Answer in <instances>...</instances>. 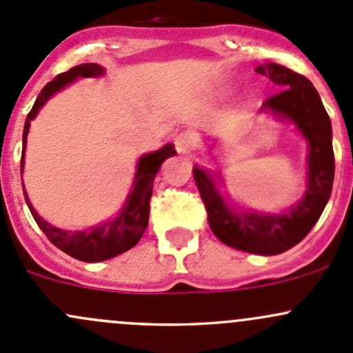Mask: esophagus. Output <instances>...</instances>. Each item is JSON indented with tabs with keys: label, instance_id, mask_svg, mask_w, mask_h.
<instances>
[{
	"label": "esophagus",
	"instance_id": "esophagus-1",
	"mask_svg": "<svg viewBox=\"0 0 353 353\" xmlns=\"http://www.w3.org/2000/svg\"><path fill=\"white\" fill-rule=\"evenodd\" d=\"M198 143V134L193 131H183V133L177 134L174 138V145H176V150L179 154H190Z\"/></svg>",
	"mask_w": 353,
	"mask_h": 353
}]
</instances>
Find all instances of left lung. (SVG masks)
<instances>
[{
    "label": "left lung",
    "mask_w": 353,
    "mask_h": 353,
    "mask_svg": "<svg viewBox=\"0 0 353 353\" xmlns=\"http://www.w3.org/2000/svg\"><path fill=\"white\" fill-rule=\"evenodd\" d=\"M256 71L280 88L263 102V109L294 121L309 141V181L304 199L283 215H236L216 193L208 174L194 167L193 177L212 232L230 248L272 256L301 243L319 220L333 188L334 154L330 116L311 81L275 63L259 65Z\"/></svg>",
    "instance_id": "left-lung-1"
}]
</instances>
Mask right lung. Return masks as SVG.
Wrapping results in <instances>:
<instances>
[{
  "label": "right lung",
  "instance_id": "1",
  "mask_svg": "<svg viewBox=\"0 0 353 353\" xmlns=\"http://www.w3.org/2000/svg\"><path fill=\"white\" fill-rule=\"evenodd\" d=\"M104 73L102 66L95 65V63H85V65L73 66L71 70L59 73L52 81H49L39 94L37 101H35L34 108L27 114L23 128V148L27 143V134L30 121L37 116L39 109L46 104L52 94L61 90L68 83H71L77 78H88V77H99ZM176 154L172 145H165L160 150L141 157L138 162L137 177L133 183V193L128 198L126 206L123 208L121 215L117 219L110 220V222L102 223V225L92 227L88 230H77V232H70V230H61L52 227L51 223L44 222L35 212L34 206L28 201L27 193L23 191L25 201H27L28 210H30L32 216L41 227L42 232L46 234L49 241L61 249L63 252L70 254L71 258L80 259V261L95 263L104 261V259L114 258V256L121 254V252L128 251L133 248L138 241L141 239L143 232L147 230L148 216H150V198L152 190H154V181L157 172H159L160 165L165 159ZM20 170H23V155L20 160Z\"/></svg>",
  "mask_w": 353,
  "mask_h": 353
}]
</instances>
